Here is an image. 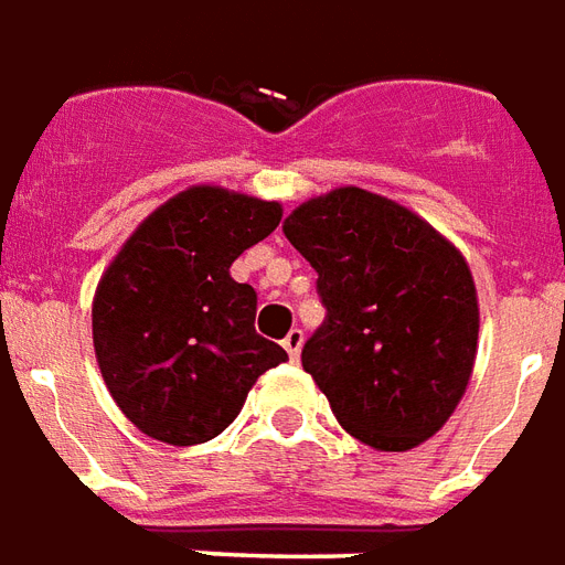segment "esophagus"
<instances>
[{
  "label": "esophagus",
  "mask_w": 565,
  "mask_h": 565,
  "mask_svg": "<svg viewBox=\"0 0 565 565\" xmlns=\"http://www.w3.org/2000/svg\"><path fill=\"white\" fill-rule=\"evenodd\" d=\"M282 345H286L288 358H291V361H298L300 345H303V331H298V328H291V331L286 333V340H282Z\"/></svg>",
  "instance_id": "esophagus-1"
}]
</instances>
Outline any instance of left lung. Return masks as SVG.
Wrapping results in <instances>:
<instances>
[{"label":"left lung","instance_id":"left-lung-1","mask_svg":"<svg viewBox=\"0 0 565 565\" xmlns=\"http://www.w3.org/2000/svg\"><path fill=\"white\" fill-rule=\"evenodd\" d=\"M282 232L319 274L328 312L300 361L337 422L379 451L422 446L451 418L476 364L467 258L413 210L358 186L310 198Z\"/></svg>","mask_w":565,"mask_h":565}]
</instances>
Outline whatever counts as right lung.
Instances as JSON below:
<instances>
[{"label":"right lung","mask_w":565,"mask_h":565,"mask_svg":"<svg viewBox=\"0 0 565 565\" xmlns=\"http://www.w3.org/2000/svg\"><path fill=\"white\" fill-rule=\"evenodd\" d=\"M282 220L277 201L220 186L180 192L135 228L93 300V343L110 397L168 446L220 436L286 349L255 333V288L234 258Z\"/></svg>","instance_id":"right-lung-1"}]
</instances>
